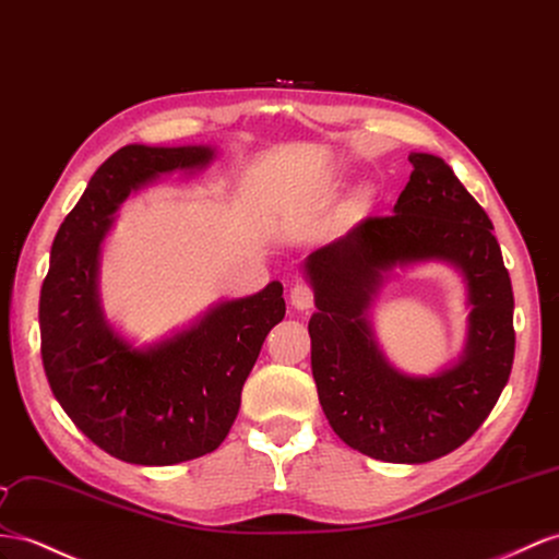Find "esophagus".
<instances>
[{
  "mask_svg": "<svg viewBox=\"0 0 559 559\" xmlns=\"http://www.w3.org/2000/svg\"><path fill=\"white\" fill-rule=\"evenodd\" d=\"M290 302H293V307L299 309V311L311 309V307H313V290H311V285H307V283H295L293 290H290Z\"/></svg>",
  "mask_w": 559,
  "mask_h": 559,
  "instance_id": "34e87169",
  "label": "esophagus"
}]
</instances>
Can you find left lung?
Returning <instances> with one entry per match:
<instances>
[{
  "mask_svg": "<svg viewBox=\"0 0 559 559\" xmlns=\"http://www.w3.org/2000/svg\"><path fill=\"white\" fill-rule=\"evenodd\" d=\"M390 217H366L311 252L305 271L317 313L311 370L328 423L347 447L384 463H427L455 451L489 418L512 370V285L489 214L437 155L411 153ZM451 261L473 311L464 359L432 379L399 374L365 317L384 270Z\"/></svg>",
  "mask_w": 559,
  "mask_h": 559,
  "instance_id": "obj_1",
  "label": "left lung"
}]
</instances>
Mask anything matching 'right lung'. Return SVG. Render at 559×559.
I'll use <instances>...</instances> for the list:
<instances>
[{
	"label": "right lung",
	"instance_id": "obj_1",
	"mask_svg": "<svg viewBox=\"0 0 559 559\" xmlns=\"http://www.w3.org/2000/svg\"><path fill=\"white\" fill-rule=\"evenodd\" d=\"M207 146H141L94 171L51 246L39 295L41 364L56 402L98 449L134 465H175L226 439L240 392L271 328L285 317L283 285L210 309L189 331L136 349L98 305V250L110 214L132 191L212 160Z\"/></svg>",
	"mask_w": 559,
	"mask_h": 559
}]
</instances>
